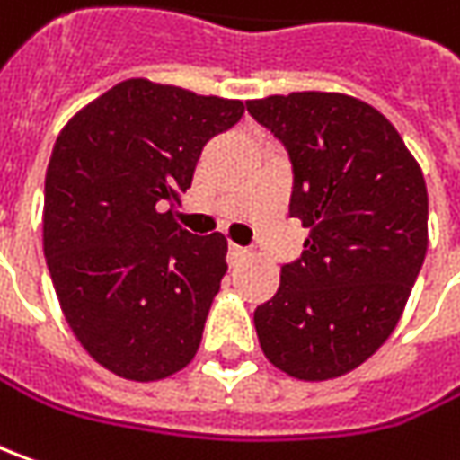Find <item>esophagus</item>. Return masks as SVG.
<instances>
[{"label":"esophagus","instance_id":"34e87169","mask_svg":"<svg viewBox=\"0 0 460 460\" xmlns=\"http://www.w3.org/2000/svg\"><path fill=\"white\" fill-rule=\"evenodd\" d=\"M249 257V249L246 246H239V244H229V261L231 267H236L239 261H244Z\"/></svg>","mask_w":460,"mask_h":460}]
</instances>
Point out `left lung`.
Listing matches in <instances>:
<instances>
[{"instance_id": "left-lung-1", "label": "left lung", "mask_w": 460, "mask_h": 460, "mask_svg": "<svg viewBox=\"0 0 460 460\" xmlns=\"http://www.w3.org/2000/svg\"><path fill=\"white\" fill-rule=\"evenodd\" d=\"M293 163L290 216L310 231L254 310L264 357L305 382L357 369L389 339L428 252V188L402 137L346 93L246 102Z\"/></svg>"}]
</instances>
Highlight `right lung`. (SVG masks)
I'll return each instance as SVG.
<instances>
[{"label": "right lung", "mask_w": 460, "mask_h": 460, "mask_svg": "<svg viewBox=\"0 0 460 460\" xmlns=\"http://www.w3.org/2000/svg\"><path fill=\"white\" fill-rule=\"evenodd\" d=\"M242 114L236 99L129 78L58 135L42 249L75 339L117 376L157 382L199 351L229 246L172 216L206 142Z\"/></svg>", "instance_id": "1"}]
</instances>
